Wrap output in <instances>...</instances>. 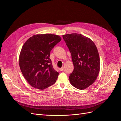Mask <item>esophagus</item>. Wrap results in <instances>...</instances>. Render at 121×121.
Here are the masks:
<instances>
[{"label":"esophagus","instance_id":"obj_1","mask_svg":"<svg viewBox=\"0 0 121 121\" xmlns=\"http://www.w3.org/2000/svg\"><path fill=\"white\" fill-rule=\"evenodd\" d=\"M64 67H61V68H60V71H63L64 70Z\"/></svg>","mask_w":121,"mask_h":121}]
</instances>
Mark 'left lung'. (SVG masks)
<instances>
[{"label":"left lung","mask_w":121,"mask_h":121,"mask_svg":"<svg viewBox=\"0 0 121 121\" xmlns=\"http://www.w3.org/2000/svg\"><path fill=\"white\" fill-rule=\"evenodd\" d=\"M63 37L74 65L69 82L76 88L85 89L95 81L99 73L100 58L97 47L92 40L82 34H65Z\"/></svg>","instance_id":"1"}]
</instances>
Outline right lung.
Segmentation results:
<instances>
[{"mask_svg":"<svg viewBox=\"0 0 121 121\" xmlns=\"http://www.w3.org/2000/svg\"><path fill=\"white\" fill-rule=\"evenodd\" d=\"M61 39L54 34H36L24 44L19 65L24 78L33 87L43 90L56 82L59 73L53 69L49 56L50 51Z\"/></svg>","mask_w":121,"mask_h":121,"instance_id":"right-lung-1","label":"right lung"}]
</instances>
